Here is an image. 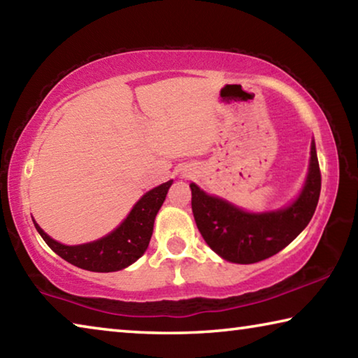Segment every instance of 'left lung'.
<instances>
[{
	"label": "left lung",
	"mask_w": 358,
	"mask_h": 358,
	"mask_svg": "<svg viewBox=\"0 0 358 358\" xmlns=\"http://www.w3.org/2000/svg\"><path fill=\"white\" fill-rule=\"evenodd\" d=\"M320 183L322 178L313 142L305 187L287 208L262 215L246 213L191 183L194 220L207 245L222 259L235 264H256L284 250L308 226L317 207Z\"/></svg>",
	"instance_id": "left-lung-1"
}]
</instances>
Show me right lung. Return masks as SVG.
<instances>
[{
	"label": "right lung",
	"mask_w": 358,
	"mask_h": 358,
	"mask_svg": "<svg viewBox=\"0 0 358 358\" xmlns=\"http://www.w3.org/2000/svg\"><path fill=\"white\" fill-rule=\"evenodd\" d=\"M171 185L172 180L148 191L134 205V208L118 229L93 243L66 246L52 240L36 222L34 226L45 243L52 248V251H55L66 262L78 268L101 271V273L118 271L136 262L147 251L151 234H153L155 217L162 202L166 201Z\"/></svg>",
	"instance_id": "1"
}]
</instances>
